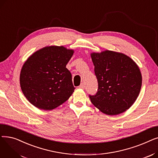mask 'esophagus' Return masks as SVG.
Returning <instances> with one entry per match:
<instances>
[{"label":"esophagus","mask_w":158,"mask_h":158,"mask_svg":"<svg viewBox=\"0 0 158 158\" xmlns=\"http://www.w3.org/2000/svg\"><path fill=\"white\" fill-rule=\"evenodd\" d=\"M85 87V84H84V83H82V84L79 86V88H82V89H84Z\"/></svg>","instance_id":"34e87169"}]
</instances>
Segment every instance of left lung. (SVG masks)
I'll return each instance as SVG.
<instances>
[{
	"label": "left lung",
	"instance_id": "1",
	"mask_svg": "<svg viewBox=\"0 0 158 158\" xmlns=\"http://www.w3.org/2000/svg\"><path fill=\"white\" fill-rule=\"evenodd\" d=\"M98 90L89 95L104 114L117 115L128 110L139 95L142 77L136 63L122 53L105 51L92 53Z\"/></svg>",
	"mask_w": 158,
	"mask_h": 158
}]
</instances>
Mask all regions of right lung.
<instances>
[{
  "label": "right lung",
  "instance_id": "obj_1",
  "mask_svg": "<svg viewBox=\"0 0 158 158\" xmlns=\"http://www.w3.org/2000/svg\"><path fill=\"white\" fill-rule=\"evenodd\" d=\"M73 52L63 46H49L28 58L21 70L20 84L30 103L40 110H52L70 98L75 88L66 65Z\"/></svg>",
  "mask_w": 158,
  "mask_h": 158
}]
</instances>
